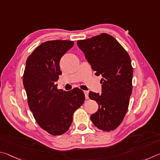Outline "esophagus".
Returning a JSON list of instances; mask_svg holds the SVG:
<instances>
[{"mask_svg": "<svg viewBox=\"0 0 160 160\" xmlns=\"http://www.w3.org/2000/svg\"><path fill=\"white\" fill-rule=\"evenodd\" d=\"M83 93H84L86 99H88V92L87 91H83Z\"/></svg>", "mask_w": 160, "mask_h": 160, "instance_id": "obj_1", "label": "esophagus"}]
</instances>
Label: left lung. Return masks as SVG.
<instances>
[{
  "instance_id": "obj_1",
  "label": "left lung",
  "mask_w": 160,
  "mask_h": 160,
  "mask_svg": "<svg viewBox=\"0 0 160 160\" xmlns=\"http://www.w3.org/2000/svg\"><path fill=\"white\" fill-rule=\"evenodd\" d=\"M96 76H102V93L90 92L98 110L91 116L100 130L110 131L124 119L132 93L133 68L129 55L113 36L108 33L77 41Z\"/></svg>"
}]
</instances>
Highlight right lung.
<instances>
[{"label":"right lung","mask_w":160,"mask_h":160,"mask_svg":"<svg viewBox=\"0 0 160 160\" xmlns=\"http://www.w3.org/2000/svg\"><path fill=\"white\" fill-rule=\"evenodd\" d=\"M74 41L54 40L42 43L28 57L23 75L28 105L40 127L52 136L62 135L72 124L73 114L83 105V91L58 89L62 74L61 58L74 46Z\"/></svg>","instance_id":"add662e5"}]
</instances>
